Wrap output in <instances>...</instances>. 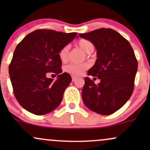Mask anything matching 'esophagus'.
<instances>
[{
	"instance_id": "esophagus-1",
	"label": "esophagus",
	"mask_w": 150,
	"mask_h": 150,
	"mask_svg": "<svg viewBox=\"0 0 150 150\" xmlns=\"http://www.w3.org/2000/svg\"><path fill=\"white\" fill-rule=\"evenodd\" d=\"M77 78V77L76 76H74V75H72V80H73V81H75Z\"/></svg>"
}]
</instances>
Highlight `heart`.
Returning <instances> with one entry per match:
<instances>
[{"instance_id": "b5f03b06", "label": "heart", "mask_w": 150, "mask_h": 150, "mask_svg": "<svg viewBox=\"0 0 150 150\" xmlns=\"http://www.w3.org/2000/svg\"><path fill=\"white\" fill-rule=\"evenodd\" d=\"M77 45L85 51L86 53H88L91 50L94 49V45L91 42L87 39H80L77 42ZM70 47L68 45L63 46L59 51V57L61 61H65L67 57H68V51H69ZM88 65L87 63H82V64H70L66 67V70L73 75H80L83 73L85 70L88 68Z\"/></svg>"}]
</instances>
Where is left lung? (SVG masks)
Returning <instances> with one entry per match:
<instances>
[{
  "instance_id": "1",
  "label": "left lung",
  "mask_w": 150,
  "mask_h": 150,
  "mask_svg": "<svg viewBox=\"0 0 150 150\" xmlns=\"http://www.w3.org/2000/svg\"><path fill=\"white\" fill-rule=\"evenodd\" d=\"M79 36L90 41L97 49V61L87 74L100 79L96 85L89 77H85L82 101L94 112L112 114L128 101L133 92L137 70L133 49L127 39L110 28Z\"/></svg>"
}]
</instances>
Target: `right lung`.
<instances>
[{
    "label": "right lung",
    "mask_w": 150,
    "mask_h": 150,
    "mask_svg": "<svg viewBox=\"0 0 150 150\" xmlns=\"http://www.w3.org/2000/svg\"><path fill=\"white\" fill-rule=\"evenodd\" d=\"M76 36V32L37 30L27 34L16 46L9 75L15 97L27 111L42 116L61 104L72 78L68 73H62L59 51ZM47 72L55 73L58 78L48 79Z\"/></svg>",
    "instance_id": "right-lung-1"
}]
</instances>
